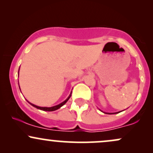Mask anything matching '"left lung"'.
<instances>
[{"instance_id":"obj_1","label":"left lung","mask_w":153,"mask_h":153,"mask_svg":"<svg viewBox=\"0 0 153 153\" xmlns=\"http://www.w3.org/2000/svg\"><path fill=\"white\" fill-rule=\"evenodd\" d=\"M119 112H120V111H119ZM119 112H116V113H106V112H103V113L108 114H118V113H119Z\"/></svg>"}]
</instances>
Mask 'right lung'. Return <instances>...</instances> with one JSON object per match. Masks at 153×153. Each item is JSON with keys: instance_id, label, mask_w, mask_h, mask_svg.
Returning <instances> with one entry per match:
<instances>
[{"instance_id": "1", "label": "right lung", "mask_w": 153, "mask_h": 153, "mask_svg": "<svg viewBox=\"0 0 153 153\" xmlns=\"http://www.w3.org/2000/svg\"><path fill=\"white\" fill-rule=\"evenodd\" d=\"M18 73L19 74V69ZM19 88H20V87H19ZM20 91H21V89H20ZM71 94H72V92L71 93V94L69 95V96H68V99H67L66 100H65V101H63V102H62L61 103H59V104H58V105H56V106H52V107H42V106H36V105L33 104V103L29 102V101H28V102H29V103H30L31 106L35 107V108H38V109L42 110V111H53L57 110V109H58V108H60V107H62V106H63V105L65 104V103H67V101H68V100H69L70 98H71Z\"/></svg>"}]
</instances>
